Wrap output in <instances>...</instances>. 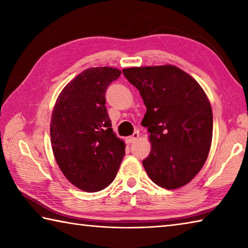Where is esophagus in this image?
<instances>
[{
	"mask_svg": "<svg viewBox=\"0 0 248 248\" xmlns=\"http://www.w3.org/2000/svg\"><path fill=\"white\" fill-rule=\"evenodd\" d=\"M139 136H140L139 132H134V133L132 134V136L128 137L125 140H127L128 143H133V142H136V141L138 140V138H139Z\"/></svg>",
	"mask_w": 248,
	"mask_h": 248,
	"instance_id": "34e87169",
	"label": "esophagus"
}]
</instances>
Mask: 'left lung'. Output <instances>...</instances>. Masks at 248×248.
<instances>
[{
	"instance_id": "8db88e82",
	"label": "left lung",
	"mask_w": 248,
	"mask_h": 248,
	"mask_svg": "<svg viewBox=\"0 0 248 248\" xmlns=\"http://www.w3.org/2000/svg\"><path fill=\"white\" fill-rule=\"evenodd\" d=\"M146 107L151 152L142 161L153 183L165 189L187 185L202 169L212 142L213 116L196 79L171 64L123 70Z\"/></svg>"
}]
</instances>
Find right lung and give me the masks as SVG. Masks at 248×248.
<instances>
[{"instance_id": "obj_1", "label": "right lung", "mask_w": 248, "mask_h": 248, "mask_svg": "<svg viewBox=\"0 0 248 248\" xmlns=\"http://www.w3.org/2000/svg\"><path fill=\"white\" fill-rule=\"evenodd\" d=\"M121 71L84 70L61 91L50 121L52 152L59 169L78 189L96 192L115 179L125 144L116 136L105 107V93Z\"/></svg>"}]
</instances>
